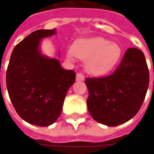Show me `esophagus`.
Masks as SVG:
<instances>
[{
    "label": "esophagus",
    "instance_id": "esophagus-1",
    "mask_svg": "<svg viewBox=\"0 0 154 154\" xmlns=\"http://www.w3.org/2000/svg\"><path fill=\"white\" fill-rule=\"evenodd\" d=\"M84 76L82 72H77V81H83Z\"/></svg>",
    "mask_w": 154,
    "mask_h": 154
}]
</instances>
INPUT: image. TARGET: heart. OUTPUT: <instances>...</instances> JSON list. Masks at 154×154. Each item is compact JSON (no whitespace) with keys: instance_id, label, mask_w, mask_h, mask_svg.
<instances>
[{"instance_id":"1","label":"heart","mask_w":154,"mask_h":154,"mask_svg":"<svg viewBox=\"0 0 154 154\" xmlns=\"http://www.w3.org/2000/svg\"><path fill=\"white\" fill-rule=\"evenodd\" d=\"M121 48L116 43L103 38L79 39L67 51V57L73 60L75 56L87 60L86 69L93 75H103L113 68L119 61Z\"/></svg>"}]
</instances>
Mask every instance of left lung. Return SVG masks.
I'll return each mask as SVG.
<instances>
[{"label":"left lung","mask_w":154,"mask_h":154,"mask_svg":"<svg viewBox=\"0 0 154 154\" xmlns=\"http://www.w3.org/2000/svg\"><path fill=\"white\" fill-rule=\"evenodd\" d=\"M89 113L96 121L107 126L127 122L139 112L149 84L144 54L128 48L116 69L108 76L87 77Z\"/></svg>","instance_id":"8db88e82"}]
</instances>
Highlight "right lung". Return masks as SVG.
Returning a JSON list of instances; mask_svg holds the SVG:
<instances>
[{
    "label": "right lung",
    "mask_w": 154,
    "mask_h": 154,
    "mask_svg": "<svg viewBox=\"0 0 154 154\" xmlns=\"http://www.w3.org/2000/svg\"><path fill=\"white\" fill-rule=\"evenodd\" d=\"M54 29H38L20 42L12 51L6 71V87L20 118L31 125L48 126L60 116L67 91L76 73L65 70L57 59L43 56L41 38Z\"/></svg>",
    "instance_id": "obj_1"
}]
</instances>
